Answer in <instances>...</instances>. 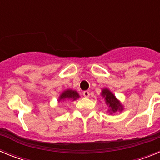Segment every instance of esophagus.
Returning <instances> with one entry per match:
<instances>
[{"label": "esophagus", "mask_w": 160, "mask_h": 160, "mask_svg": "<svg viewBox=\"0 0 160 160\" xmlns=\"http://www.w3.org/2000/svg\"><path fill=\"white\" fill-rule=\"evenodd\" d=\"M83 96H84L85 98H89L90 97V92L87 91V90H86V91L83 92Z\"/></svg>", "instance_id": "esophagus-1"}]
</instances>
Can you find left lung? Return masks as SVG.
<instances>
[{
    "mask_svg": "<svg viewBox=\"0 0 160 160\" xmlns=\"http://www.w3.org/2000/svg\"><path fill=\"white\" fill-rule=\"evenodd\" d=\"M101 95L105 98L106 103L110 108L108 111L111 114H112L113 113L117 112L118 111H122L123 110V107L121 104V102L117 99L116 97L114 96V94L110 90L107 88L102 89Z\"/></svg>",
    "mask_w": 160,
    "mask_h": 160,
    "instance_id": "1",
    "label": "left lung"
}]
</instances>
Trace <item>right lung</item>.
I'll return each instance as SVG.
<instances>
[{
	"label": "right lung",
	"mask_w": 160,
	"mask_h": 160,
	"mask_svg": "<svg viewBox=\"0 0 160 160\" xmlns=\"http://www.w3.org/2000/svg\"><path fill=\"white\" fill-rule=\"evenodd\" d=\"M80 97L78 94V93L76 91V90H64L61 95L59 96L58 98V102L60 101H64V100H76L77 98Z\"/></svg>",
	"instance_id": "add662e5"
}]
</instances>
